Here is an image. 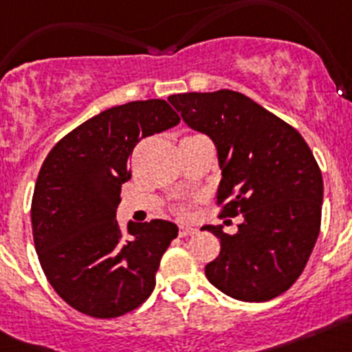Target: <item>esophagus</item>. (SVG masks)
<instances>
[{
	"label": "esophagus",
	"instance_id": "esophagus-1",
	"mask_svg": "<svg viewBox=\"0 0 352 352\" xmlns=\"http://www.w3.org/2000/svg\"><path fill=\"white\" fill-rule=\"evenodd\" d=\"M197 232V229H194V227H186V226H182L179 227V232L178 234L182 236V238H185V236H192Z\"/></svg>",
	"mask_w": 352,
	"mask_h": 352
}]
</instances>
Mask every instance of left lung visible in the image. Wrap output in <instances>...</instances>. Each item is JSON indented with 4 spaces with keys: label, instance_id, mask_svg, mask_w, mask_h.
I'll use <instances>...</instances> for the list:
<instances>
[{
    "label": "left lung",
    "instance_id": "obj_1",
    "mask_svg": "<svg viewBox=\"0 0 352 352\" xmlns=\"http://www.w3.org/2000/svg\"><path fill=\"white\" fill-rule=\"evenodd\" d=\"M169 102L217 146L220 217L243 214L234 234L203 227L220 239L208 280L234 300L280 296L303 273L321 229L322 176L309 144L243 93H179Z\"/></svg>",
    "mask_w": 352,
    "mask_h": 352
}]
</instances>
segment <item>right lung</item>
Returning a JSON list of instances; mask_svg holds the SVG:
<instances>
[{
	"label": "right lung",
	"mask_w": 352,
	"mask_h": 352,
	"mask_svg": "<svg viewBox=\"0 0 352 352\" xmlns=\"http://www.w3.org/2000/svg\"><path fill=\"white\" fill-rule=\"evenodd\" d=\"M178 123L166 100L129 102L84 121L43 160L31 201L33 239L49 284L77 312L114 319L153 292L178 227L151 220L123 231L116 210L135 144Z\"/></svg>",
	"instance_id": "add662e5"
}]
</instances>
